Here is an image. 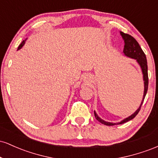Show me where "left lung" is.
Here are the masks:
<instances>
[{
    "label": "left lung",
    "mask_w": 158,
    "mask_h": 158,
    "mask_svg": "<svg viewBox=\"0 0 158 158\" xmlns=\"http://www.w3.org/2000/svg\"><path fill=\"white\" fill-rule=\"evenodd\" d=\"M120 35H122L123 40H124L125 45H124V50H123V53L125 54L128 57L131 58V59H135L137 60V63L139 64L141 69H142L143 75V81H144V92H143V97L142 99V102L139 107L134 114H132L131 116L128 117L127 118L124 119L123 120L119 123H109L106 122V121L103 120L97 115V113L94 110V116H95L96 119H97L99 122H100L102 124L106 125V126H115V125H119L125 123L128 121L131 120V119H134L139 111L140 110V108L142 106L143 101H144L145 97H146V93L148 90V65H147V61H146V56L145 55L144 52L141 49L140 46H139L138 42L136 41V39L131 35H128V34L124 33V32H120Z\"/></svg>",
    "instance_id": "8db88e82"
}]
</instances>
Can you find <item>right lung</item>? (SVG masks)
I'll return each instance as SVG.
<instances>
[{
    "instance_id": "1",
    "label": "right lung",
    "mask_w": 158,
    "mask_h": 158,
    "mask_svg": "<svg viewBox=\"0 0 158 158\" xmlns=\"http://www.w3.org/2000/svg\"><path fill=\"white\" fill-rule=\"evenodd\" d=\"M26 40H27V39H26ZM26 40H24V41H23L22 42H21V44H20L19 46V48H18V50H20V49H21V48H22V47L23 46V44H25V41H26Z\"/></svg>"
}]
</instances>
